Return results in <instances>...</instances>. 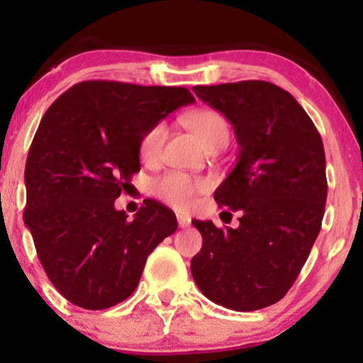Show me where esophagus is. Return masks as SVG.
I'll return each instance as SVG.
<instances>
[{"label":"esophagus","mask_w":363,"mask_h":363,"mask_svg":"<svg viewBox=\"0 0 363 363\" xmlns=\"http://www.w3.org/2000/svg\"><path fill=\"white\" fill-rule=\"evenodd\" d=\"M177 223H179V227H181V228H186V227H189V225H191V218L187 215L177 213Z\"/></svg>","instance_id":"34e87169"}]
</instances>
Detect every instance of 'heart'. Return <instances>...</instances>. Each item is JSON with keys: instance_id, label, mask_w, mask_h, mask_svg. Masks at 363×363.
I'll use <instances>...</instances> for the list:
<instances>
[{"instance_id": "heart-1", "label": "heart", "mask_w": 363, "mask_h": 363, "mask_svg": "<svg viewBox=\"0 0 363 363\" xmlns=\"http://www.w3.org/2000/svg\"><path fill=\"white\" fill-rule=\"evenodd\" d=\"M186 124L196 133L206 148L227 145L230 136L227 119L213 109H201L186 116ZM167 128L165 123H157L143 135L140 143V153L145 160H153L160 155L164 147ZM208 189V181L201 177H191L182 172H169L153 182V193L158 199L177 210H189L196 203L199 193Z\"/></svg>"}]
</instances>
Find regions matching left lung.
<instances>
[{"mask_svg": "<svg viewBox=\"0 0 363 363\" xmlns=\"http://www.w3.org/2000/svg\"><path fill=\"white\" fill-rule=\"evenodd\" d=\"M193 90L234 126L237 164L215 199L239 210L240 225L222 230L193 220L203 247L191 273L211 302L262 309L285 297L319 235L328 196L323 140L301 104L269 82Z\"/></svg>", "mask_w": 363, "mask_h": 363, "instance_id": "obj_1", "label": "left lung"}]
</instances>
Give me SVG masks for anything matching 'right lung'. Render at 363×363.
<instances>
[{
	"mask_svg": "<svg viewBox=\"0 0 363 363\" xmlns=\"http://www.w3.org/2000/svg\"><path fill=\"white\" fill-rule=\"evenodd\" d=\"M193 102L182 86L91 80L45 111L25 165L23 220L66 301L90 311L126 301L148 254L177 230L174 211L155 199H145L133 220L114 201L140 172L145 133Z\"/></svg>",
	"mask_w": 363,
	"mask_h": 363,
	"instance_id": "obj_1",
	"label": "right lung"
}]
</instances>
